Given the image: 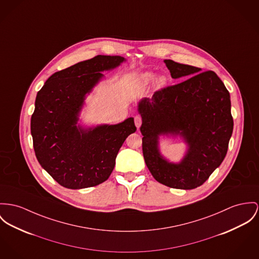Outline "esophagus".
Instances as JSON below:
<instances>
[{
  "mask_svg": "<svg viewBox=\"0 0 259 259\" xmlns=\"http://www.w3.org/2000/svg\"><path fill=\"white\" fill-rule=\"evenodd\" d=\"M134 121H135L136 127L139 129L140 126H141V124H142V117H141L140 115H136L135 118H134Z\"/></svg>",
  "mask_w": 259,
  "mask_h": 259,
  "instance_id": "obj_1",
  "label": "esophagus"
}]
</instances>
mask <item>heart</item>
I'll use <instances>...</instances> for the list:
<instances>
[{
    "instance_id": "obj_1",
    "label": "heart",
    "mask_w": 259,
    "mask_h": 259,
    "mask_svg": "<svg viewBox=\"0 0 259 259\" xmlns=\"http://www.w3.org/2000/svg\"><path fill=\"white\" fill-rule=\"evenodd\" d=\"M153 79H154V75H153L152 73H145V74H143V75L141 76V80H142V82H143L144 84L150 83V82L153 80ZM156 82H157L159 85H161V84H163V83L165 82V78L162 77V76H160V77H159V78L157 79Z\"/></svg>"
}]
</instances>
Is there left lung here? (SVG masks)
I'll use <instances>...</instances> for the list:
<instances>
[{"instance_id":"left-lung-1","label":"left lung","mask_w":259,"mask_h":259,"mask_svg":"<svg viewBox=\"0 0 259 259\" xmlns=\"http://www.w3.org/2000/svg\"><path fill=\"white\" fill-rule=\"evenodd\" d=\"M174 79L190 78L158 91L138 104L145 162L159 183L171 188L202 185L225 159L234 129L231 98L213 71L164 60ZM180 136L189 149L178 164L159 152V136Z\"/></svg>"}]
</instances>
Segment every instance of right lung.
Wrapping results in <instances>:
<instances>
[{
    "label": "right lung",
    "instance_id": "obj_1",
    "mask_svg": "<svg viewBox=\"0 0 259 259\" xmlns=\"http://www.w3.org/2000/svg\"><path fill=\"white\" fill-rule=\"evenodd\" d=\"M121 56L98 55L54 73L37 93L30 130L40 165L60 185L81 189L99 185L111 175L119 149L136 131L134 118L96 127L80 125L87 95L118 67Z\"/></svg>",
    "mask_w": 259,
    "mask_h": 259
}]
</instances>
